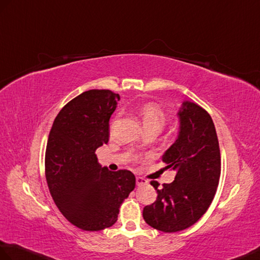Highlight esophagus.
<instances>
[{"instance_id": "esophagus-1", "label": "esophagus", "mask_w": 260, "mask_h": 260, "mask_svg": "<svg viewBox=\"0 0 260 260\" xmlns=\"http://www.w3.org/2000/svg\"><path fill=\"white\" fill-rule=\"evenodd\" d=\"M146 184H147V180L145 178L140 177V176L136 177V185L137 186H142V185H146Z\"/></svg>"}]
</instances>
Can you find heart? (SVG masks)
<instances>
[{
    "mask_svg": "<svg viewBox=\"0 0 260 260\" xmlns=\"http://www.w3.org/2000/svg\"><path fill=\"white\" fill-rule=\"evenodd\" d=\"M141 117L146 131L160 132L167 123V114L155 103H147L141 108Z\"/></svg>",
    "mask_w": 260,
    "mask_h": 260,
    "instance_id": "heart-1",
    "label": "heart"
}]
</instances>
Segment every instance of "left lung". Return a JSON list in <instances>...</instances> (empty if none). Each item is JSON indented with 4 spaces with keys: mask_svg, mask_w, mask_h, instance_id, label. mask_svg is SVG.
Segmentation results:
<instances>
[{
    "mask_svg": "<svg viewBox=\"0 0 260 260\" xmlns=\"http://www.w3.org/2000/svg\"><path fill=\"white\" fill-rule=\"evenodd\" d=\"M177 115L178 136L161 157L176 176L161 187L150 182L157 199L143 210L145 221L164 233L194 225L212 204L220 177V150L212 117L188 101L183 102Z\"/></svg>",
    "mask_w": 260,
    "mask_h": 260,
    "instance_id": "8db88e82",
    "label": "left lung"
}]
</instances>
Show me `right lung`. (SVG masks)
Masks as SVG:
<instances>
[{"instance_id": "right-lung-1", "label": "right lung", "mask_w": 260, "mask_h": 260, "mask_svg": "<svg viewBox=\"0 0 260 260\" xmlns=\"http://www.w3.org/2000/svg\"><path fill=\"white\" fill-rule=\"evenodd\" d=\"M119 95L90 89L66 104L48 135L45 177L59 212L87 232L113 226L119 207L135 188L134 174L102 167L95 150L107 144L110 118Z\"/></svg>"}]
</instances>
